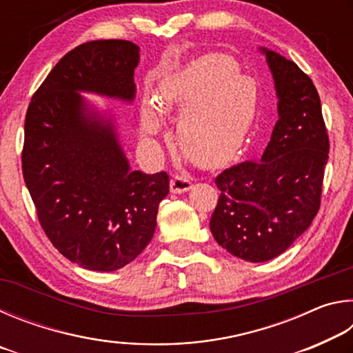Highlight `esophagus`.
<instances>
[{
	"instance_id": "1",
	"label": "esophagus",
	"mask_w": 353,
	"mask_h": 353,
	"mask_svg": "<svg viewBox=\"0 0 353 353\" xmlns=\"http://www.w3.org/2000/svg\"><path fill=\"white\" fill-rule=\"evenodd\" d=\"M170 187L172 193H185V191H188L191 187H193V183H191L190 179L183 177L181 174H176L171 177Z\"/></svg>"
}]
</instances>
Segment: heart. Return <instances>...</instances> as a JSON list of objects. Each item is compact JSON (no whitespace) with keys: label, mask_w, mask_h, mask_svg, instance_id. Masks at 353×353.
Here are the masks:
<instances>
[{"label":"heart","mask_w":353,"mask_h":353,"mask_svg":"<svg viewBox=\"0 0 353 353\" xmlns=\"http://www.w3.org/2000/svg\"><path fill=\"white\" fill-rule=\"evenodd\" d=\"M162 112L182 113L177 143L183 155L201 168L213 170L229 162L246 140L256 113L255 87L240 76L234 59L207 54L165 81L159 105H145L141 130L146 137L162 130Z\"/></svg>","instance_id":"obj_1"}]
</instances>
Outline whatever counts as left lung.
<instances>
[{"label":"left lung","instance_id":"left-lung-1","mask_svg":"<svg viewBox=\"0 0 353 353\" xmlns=\"http://www.w3.org/2000/svg\"><path fill=\"white\" fill-rule=\"evenodd\" d=\"M276 82L279 119L260 162L224 170L210 230L227 252L260 263L285 252L321 207L328 135L313 81L276 51L261 48Z\"/></svg>","mask_w":353,"mask_h":353}]
</instances>
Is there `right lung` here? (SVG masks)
I'll return each instance as SVG.
<instances>
[{
    "mask_svg": "<svg viewBox=\"0 0 353 353\" xmlns=\"http://www.w3.org/2000/svg\"><path fill=\"white\" fill-rule=\"evenodd\" d=\"M140 48L93 40L57 62L29 103L21 168L41 229L59 252L85 270L115 271L148 246L165 171H130L110 121L87 109L77 92L135 98Z\"/></svg>",
    "mask_w": 353,
    "mask_h": 353,
    "instance_id": "obj_1",
    "label": "right lung"
}]
</instances>
